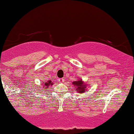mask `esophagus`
Masks as SVG:
<instances>
[{
  "instance_id": "34e87169",
  "label": "esophagus",
  "mask_w": 134,
  "mask_h": 134,
  "mask_svg": "<svg viewBox=\"0 0 134 134\" xmlns=\"http://www.w3.org/2000/svg\"><path fill=\"white\" fill-rule=\"evenodd\" d=\"M58 81L59 83H63L64 82V78H59V79H58Z\"/></svg>"
}]
</instances>
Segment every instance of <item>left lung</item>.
I'll return each instance as SVG.
<instances>
[{
	"instance_id": "obj_1",
	"label": "left lung",
	"mask_w": 134,
	"mask_h": 134,
	"mask_svg": "<svg viewBox=\"0 0 134 134\" xmlns=\"http://www.w3.org/2000/svg\"><path fill=\"white\" fill-rule=\"evenodd\" d=\"M72 83H73L74 85V88H76L78 93H83L85 92L86 84L81 80L73 81Z\"/></svg>"
}]
</instances>
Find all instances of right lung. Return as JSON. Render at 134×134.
<instances>
[{
  "label": "right lung",
  "mask_w": 134,
  "mask_h": 134,
  "mask_svg": "<svg viewBox=\"0 0 134 134\" xmlns=\"http://www.w3.org/2000/svg\"><path fill=\"white\" fill-rule=\"evenodd\" d=\"M45 85V88H46V90H47V89H48V86H51V85H53V82H51V80H49L48 81H46L44 83V84Z\"/></svg>",
  "instance_id": "add662e5"
}]
</instances>
